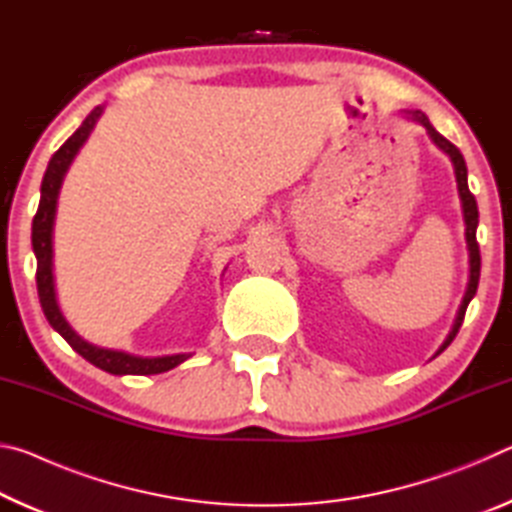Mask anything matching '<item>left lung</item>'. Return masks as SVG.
I'll list each match as a JSON object with an SVG mask.
<instances>
[{
  "label": "left lung",
  "mask_w": 512,
  "mask_h": 512,
  "mask_svg": "<svg viewBox=\"0 0 512 512\" xmlns=\"http://www.w3.org/2000/svg\"><path fill=\"white\" fill-rule=\"evenodd\" d=\"M400 117H404L406 121H415V124H420L424 131H427L429 140L438 146L440 151H443L449 160H452V167H454V176H456V187H458V198H461V207H463V221H465V244H467V255H470V280H467V289H465V296L461 307H458V314L452 329H449L447 339L440 345L438 352L433 354V357H438L440 352H443L449 343L456 339L458 329L463 325V318H465V309L470 305V300L476 296V287H479V275H481V255H479V244H476V225H479V207H476L474 196L470 194V187H467V167H465V160L461 151L456 149V146L445 140L443 135H440L436 128L431 126L429 117L424 115L422 110H400Z\"/></svg>",
  "instance_id": "left-lung-1"
}]
</instances>
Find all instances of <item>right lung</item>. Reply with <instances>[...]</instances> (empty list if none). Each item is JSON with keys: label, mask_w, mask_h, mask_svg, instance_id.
<instances>
[{"label": "right lung", "mask_w": 512, "mask_h": 512, "mask_svg": "<svg viewBox=\"0 0 512 512\" xmlns=\"http://www.w3.org/2000/svg\"><path fill=\"white\" fill-rule=\"evenodd\" d=\"M106 106H97L88 117L83 119V124L76 128V133L60 146V149L51 155L47 164L45 178L40 185V205L38 212L33 216L31 225V244L33 253H36L38 271V298L42 311L49 320V325L63 336V339L72 345V348L81 354L85 361H90L92 366L110 372V375H158V372H167L171 368L180 366L187 361L192 354L180 352V354H164V357H140V354H131L124 350H112L101 348L85 341L76 329L67 323L63 316V309L58 305V293H56V277H54V223H56V210H58V196L60 187H63L65 173L72 167L76 153L81 151V146L88 142L90 133L97 126L99 117L103 115Z\"/></svg>", "instance_id": "right-lung-1"}]
</instances>
